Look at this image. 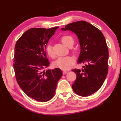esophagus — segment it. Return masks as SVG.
<instances>
[{
    "instance_id": "obj_1",
    "label": "esophagus",
    "mask_w": 121,
    "mask_h": 121,
    "mask_svg": "<svg viewBox=\"0 0 121 121\" xmlns=\"http://www.w3.org/2000/svg\"><path fill=\"white\" fill-rule=\"evenodd\" d=\"M68 71H66V70H64L63 72H62V73H63V74H65L68 73Z\"/></svg>"
}]
</instances>
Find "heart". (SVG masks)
<instances>
[{
	"instance_id": "1",
	"label": "heart",
	"mask_w": 121,
	"mask_h": 121,
	"mask_svg": "<svg viewBox=\"0 0 121 121\" xmlns=\"http://www.w3.org/2000/svg\"><path fill=\"white\" fill-rule=\"evenodd\" d=\"M61 41L62 44L65 45V46L68 47H72L73 46L74 43V40L72 36L69 35L63 36L61 38ZM72 52L74 53H76L77 52V49L73 48L72 49ZM46 52L47 53L48 56L50 57L51 58L54 59L55 57V55L51 45L48 44L47 46L46 47ZM75 60L74 59L72 56H66L63 57H59V59L55 61L53 63V65L55 67L59 68L60 69L62 70H68L72 67L73 65L74 64Z\"/></svg>"
}]
</instances>
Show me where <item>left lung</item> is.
I'll use <instances>...</instances> for the list:
<instances>
[{"label": "left lung", "instance_id": "left-lung-1", "mask_svg": "<svg viewBox=\"0 0 121 121\" xmlns=\"http://www.w3.org/2000/svg\"><path fill=\"white\" fill-rule=\"evenodd\" d=\"M61 30H70L77 35L81 46L78 63L85 65L81 70H72L77 75L73 90L81 96L91 95L100 89L108 72L109 52L104 35L99 29L84 21L66 25Z\"/></svg>", "mask_w": 121, "mask_h": 121}]
</instances>
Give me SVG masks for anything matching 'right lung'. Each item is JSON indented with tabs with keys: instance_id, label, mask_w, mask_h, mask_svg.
I'll return each mask as SVG.
<instances>
[{
	"instance_id": "obj_1",
	"label": "right lung",
	"mask_w": 121,
	"mask_h": 121,
	"mask_svg": "<svg viewBox=\"0 0 121 121\" xmlns=\"http://www.w3.org/2000/svg\"><path fill=\"white\" fill-rule=\"evenodd\" d=\"M58 27L29 29L18 39L14 47L13 68L17 82L29 97L40 102L48 101L53 97L62 75L59 68L43 71L49 65L46 46Z\"/></svg>"
}]
</instances>
